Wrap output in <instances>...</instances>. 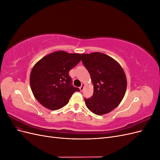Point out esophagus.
I'll list each match as a JSON object with an SVG mask.
<instances>
[{"mask_svg":"<svg viewBox=\"0 0 160 160\" xmlns=\"http://www.w3.org/2000/svg\"><path fill=\"white\" fill-rule=\"evenodd\" d=\"M79 89H80V91H83V89H84V84H82L81 86L79 88Z\"/></svg>","mask_w":160,"mask_h":160,"instance_id":"obj_1","label":"esophagus"}]
</instances>
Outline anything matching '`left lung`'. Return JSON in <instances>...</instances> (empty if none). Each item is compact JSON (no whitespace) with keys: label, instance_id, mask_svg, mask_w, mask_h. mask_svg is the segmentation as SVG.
<instances>
[{"label":"left lung","instance_id":"obj_1","mask_svg":"<svg viewBox=\"0 0 160 160\" xmlns=\"http://www.w3.org/2000/svg\"><path fill=\"white\" fill-rule=\"evenodd\" d=\"M81 61L94 88L91 98H85L87 108L98 115L109 113L118 107L126 91L124 71L113 58L102 52L81 54Z\"/></svg>","mask_w":160,"mask_h":160}]
</instances>
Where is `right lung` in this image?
Returning <instances> with one entry per match:
<instances>
[{
	"label": "right lung",
	"mask_w": 160,
	"mask_h": 160,
	"mask_svg": "<svg viewBox=\"0 0 160 160\" xmlns=\"http://www.w3.org/2000/svg\"><path fill=\"white\" fill-rule=\"evenodd\" d=\"M81 55L58 51L44 57L34 65L30 85L36 99L45 108L57 110L68 103L79 89L72 85L69 72L81 61Z\"/></svg>",
	"instance_id": "add662e5"
}]
</instances>
